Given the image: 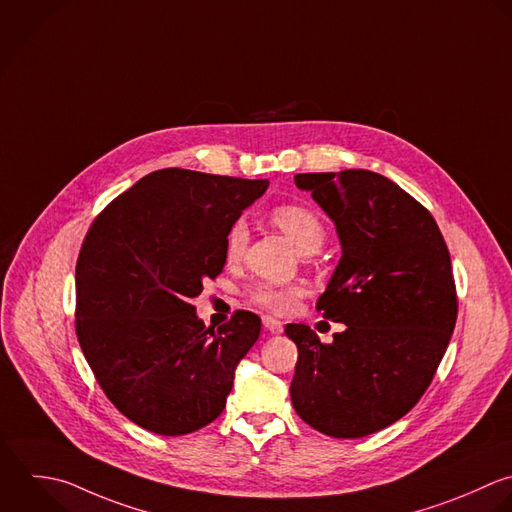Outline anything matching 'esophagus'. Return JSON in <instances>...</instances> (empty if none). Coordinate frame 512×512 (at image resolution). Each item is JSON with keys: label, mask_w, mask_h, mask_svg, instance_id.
<instances>
[{"label": "esophagus", "mask_w": 512, "mask_h": 512, "mask_svg": "<svg viewBox=\"0 0 512 512\" xmlns=\"http://www.w3.org/2000/svg\"><path fill=\"white\" fill-rule=\"evenodd\" d=\"M263 329L271 335H279L283 333V323L277 321L275 317H263Z\"/></svg>", "instance_id": "esophagus-1"}]
</instances>
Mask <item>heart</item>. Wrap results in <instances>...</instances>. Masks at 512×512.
Here are the masks:
<instances>
[{
  "mask_svg": "<svg viewBox=\"0 0 512 512\" xmlns=\"http://www.w3.org/2000/svg\"><path fill=\"white\" fill-rule=\"evenodd\" d=\"M271 221L297 245L299 251L311 255L317 253L325 241V227L321 219L307 207L301 205H281L271 213ZM247 243V227L239 221L231 227L227 245H225V257L227 261H237L245 249ZM305 295V287L299 283H255L249 289V299L277 315L291 313L299 299Z\"/></svg>",
  "mask_w": 512,
  "mask_h": 512,
  "instance_id": "b5f03b06",
  "label": "heart"
}]
</instances>
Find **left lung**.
I'll return each mask as SVG.
<instances>
[{
    "label": "left lung",
    "instance_id": "1",
    "mask_svg": "<svg viewBox=\"0 0 512 512\" xmlns=\"http://www.w3.org/2000/svg\"><path fill=\"white\" fill-rule=\"evenodd\" d=\"M295 185L335 223L341 259L317 307L345 331L323 345L307 325H287L299 349L291 403L323 435L367 437L419 403L449 347V249L433 215L381 173H299Z\"/></svg>",
    "mask_w": 512,
    "mask_h": 512
}]
</instances>
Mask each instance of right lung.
<instances>
[{
	"label": "right lung",
	"instance_id": "add662e5",
	"mask_svg": "<svg viewBox=\"0 0 512 512\" xmlns=\"http://www.w3.org/2000/svg\"><path fill=\"white\" fill-rule=\"evenodd\" d=\"M267 179L159 169L109 203L75 267V331L107 399L129 421L179 437L215 421L261 333L237 311L213 331L191 299L225 267L227 235Z\"/></svg>",
	"mask_w": 512,
	"mask_h": 512
}]
</instances>
